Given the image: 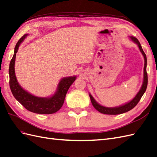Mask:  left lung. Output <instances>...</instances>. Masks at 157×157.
Listing matches in <instances>:
<instances>
[{"instance_id": "1", "label": "left lung", "mask_w": 157, "mask_h": 157, "mask_svg": "<svg viewBox=\"0 0 157 157\" xmlns=\"http://www.w3.org/2000/svg\"><path fill=\"white\" fill-rule=\"evenodd\" d=\"M131 40L135 42L136 44H138V46L139 48V50L141 52L143 56H144V80H143V83L142 85L141 88H140V91L138 92V94L136 95L134 99L131 100L130 102H128L124 105L122 106H119L117 107H105L101 106V105H99V103H98L95 101V99L90 94V97L92 105L95 107V109H97L98 111H99L100 113H103V114H107V115H118V114H121L123 113H125V112H127L128 111L131 110L132 108H134L139 101H140V98H142V96L143 95L144 93L145 92L147 87V83H148V76H147V56L145 53H144L143 48L140 46V44L139 42V40L136 39L135 37L131 36Z\"/></svg>"}]
</instances>
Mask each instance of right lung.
Segmentation results:
<instances>
[{
	"label": "right lung",
	"mask_w": 157,
	"mask_h": 157,
	"mask_svg": "<svg viewBox=\"0 0 157 157\" xmlns=\"http://www.w3.org/2000/svg\"><path fill=\"white\" fill-rule=\"evenodd\" d=\"M28 34H25L16 44L14 56L12 58L9 66V85L12 94L15 99L21 103L27 110L38 114H52L60 109L63 105L67 92L70 86L76 79L74 77L65 78L59 82L58 91L49 98L36 97L29 92L24 90L20 86L14 72V63L16 54L18 51L20 44Z\"/></svg>",
	"instance_id": "right-lung-1"
}]
</instances>
